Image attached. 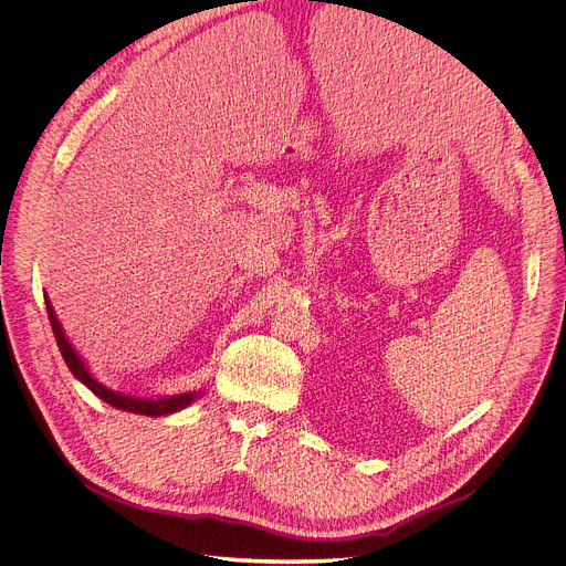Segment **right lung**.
I'll return each instance as SVG.
<instances>
[{
    "label": "right lung",
    "instance_id": "right-lung-1",
    "mask_svg": "<svg viewBox=\"0 0 566 566\" xmlns=\"http://www.w3.org/2000/svg\"><path fill=\"white\" fill-rule=\"evenodd\" d=\"M44 302H46V313H49V322H51V329H53V336L57 340V347H60V354L66 363V367L71 369V374L87 385L98 398H103L105 402H109L112 408L116 410H123V412H134V415H145V417H166V415H175V412H181L186 410L188 406H192V402L203 394V391H186V394H175V396H160V398H138V396H127V394H120V391H114L109 387H105L87 367V363L80 358V354L73 349V345L69 343V338L64 336V329L60 325V319L51 306V300L44 295Z\"/></svg>",
    "mask_w": 566,
    "mask_h": 566
}]
</instances>
